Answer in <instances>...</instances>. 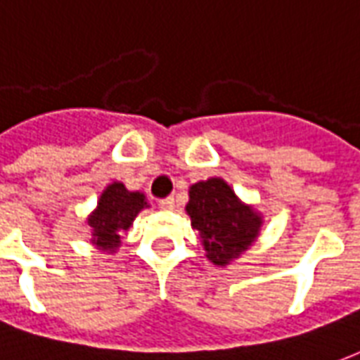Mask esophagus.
I'll return each instance as SVG.
<instances>
[{
	"mask_svg": "<svg viewBox=\"0 0 360 360\" xmlns=\"http://www.w3.org/2000/svg\"><path fill=\"white\" fill-rule=\"evenodd\" d=\"M158 204H160L162 210H172L173 206H175V198H173V196H165V198H162Z\"/></svg>",
	"mask_w": 360,
	"mask_h": 360,
	"instance_id": "obj_1",
	"label": "esophagus"
}]
</instances>
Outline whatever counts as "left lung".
<instances>
[{
    "label": "left lung",
    "instance_id": "obj_1",
    "mask_svg": "<svg viewBox=\"0 0 360 360\" xmlns=\"http://www.w3.org/2000/svg\"><path fill=\"white\" fill-rule=\"evenodd\" d=\"M187 214L200 231L206 257L214 264L226 266L247 250L257 239L260 216L235 196L224 179L212 177L195 183L188 191Z\"/></svg>",
    "mask_w": 360,
    "mask_h": 360
}]
</instances>
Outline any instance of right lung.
Masks as SVG:
<instances>
[{
    "label": "right lung",
    "instance_id": "obj_1",
    "mask_svg": "<svg viewBox=\"0 0 360 360\" xmlns=\"http://www.w3.org/2000/svg\"><path fill=\"white\" fill-rule=\"evenodd\" d=\"M146 206L142 193L127 191L123 183H111L100 196L98 208L89 218L92 243L102 250H115L121 243V231H127L136 214Z\"/></svg>",
    "mask_w": 360,
    "mask_h": 360
}]
</instances>
